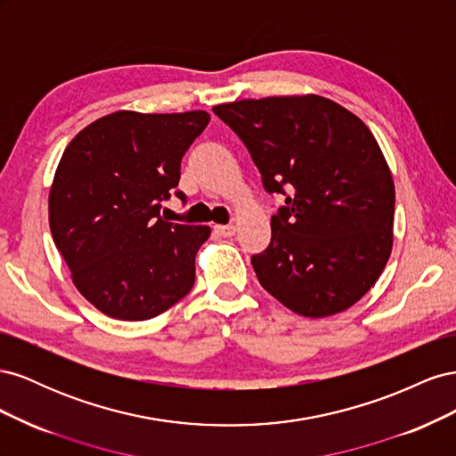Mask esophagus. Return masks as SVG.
<instances>
[{"mask_svg":"<svg viewBox=\"0 0 456 456\" xmlns=\"http://www.w3.org/2000/svg\"><path fill=\"white\" fill-rule=\"evenodd\" d=\"M215 232L223 238H232L233 233H236V226H233V224H218V226H215Z\"/></svg>","mask_w":456,"mask_h":456,"instance_id":"34e87169","label":"esophagus"}]
</instances>
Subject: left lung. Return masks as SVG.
<instances>
[{"label": "left lung", "mask_w": 456, "mask_h": 456, "mask_svg": "<svg viewBox=\"0 0 456 456\" xmlns=\"http://www.w3.org/2000/svg\"><path fill=\"white\" fill-rule=\"evenodd\" d=\"M268 194L285 205L251 265L260 285L305 317L348 310L377 283L394 243L395 190L365 123L320 94L218 104Z\"/></svg>", "instance_id": "8db88e82"}]
</instances>
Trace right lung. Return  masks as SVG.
Listing matches in <instances>:
<instances>
[{
	"instance_id": "add662e5",
	"label": "right lung",
	"mask_w": 456,
	"mask_h": 456,
	"mask_svg": "<svg viewBox=\"0 0 456 456\" xmlns=\"http://www.w3.org/2000/svg\"><path fill=\"white\" fill-rule=\"evenodd\" d=\"M209 119L203 110H119L66 146L49 191V226L74 285L96 310L142 322L194 287L196 255L211 228L167 223L159 209ZM176 198L186 200L183 191Z\"/></svg>"
}]
</instances>
